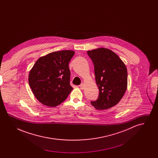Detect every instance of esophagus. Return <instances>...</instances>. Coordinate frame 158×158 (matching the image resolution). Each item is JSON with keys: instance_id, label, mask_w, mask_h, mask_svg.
<instances>
[{"instance_id": "1", "label": "esophagus", "mask_w": 158, "mask_h": 158, "mask_svg": "<svg viewBox=\"0 0 158 158\" xmlns=\"http://www.w3.org/2000/svg\"><path fill=\"white\" fill-rule=\"evenodd\" d=\"M80 88H81V89H84V88H85V85L83 84V83H81V85H80Z\"/></svg>"}]
</instances>
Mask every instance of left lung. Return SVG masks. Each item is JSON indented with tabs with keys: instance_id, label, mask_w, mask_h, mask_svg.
<instances>
[{
	"instance_id": "left-lung-1",
	"label": "left lung",
	"mask_w": 158,
	"mask_h": 158,
	"mask_svg": "<svg viewBox=\"0 0 158 158\" xmlns=\"http://www.w3.org/2000/svg\"><path fill=\"white\" fill-rule=\"evenodd\" d=\"M94 65L99 96L90 103L97 110H106L117 105L127 87V70L120 58L110 49L99 48L88 51Z\"/></svg>"
}]
</instances>
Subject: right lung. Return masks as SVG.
<instances>
[{
  "mask_svg": "<svg viewBox=\"0 0 158 158\" xmlns=\"http://www.w3.org/2000/svg\"><path fill=\"white\" fill-rule=\"evenodd\" d=\"M72 50L49 53L39 58L30 72L28 82L34 96L43 104L54 107L63 102L73 88L70 85Z\"/></svg>",
  "mask_w": 158,
  "mask_h": 158,
  "instance_id": "add662e5",
  "label": "right lung"
}]
</instances>
